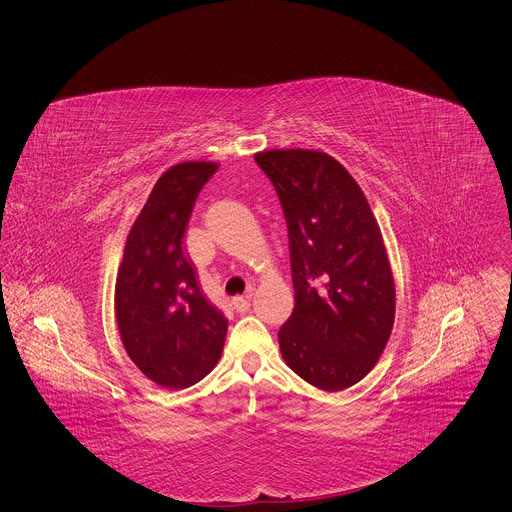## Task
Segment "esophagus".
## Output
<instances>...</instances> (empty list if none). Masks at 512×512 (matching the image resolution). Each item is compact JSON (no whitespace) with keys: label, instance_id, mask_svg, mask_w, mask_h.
I'll return each instance as SVG.
<instances>
[{"label":"esophagus","instance_id":"34e87169","mask_svg":"<svg viewBox=\"0 0 512 512\" xmlns=\"http://www.w3.org/2000/svg\"><path fill=\"white\" fill-rule=\"evenodd\" d=\"M249 301H251V289L245 295H241V297H233L231 305H233V309L237 313H245V311H249Z\"/></svg>","mask_w":512,"mask_h":512}]
</instances>
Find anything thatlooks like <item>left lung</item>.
<instances>
[{
	"mask_svg": "<svg viewBox=\"0 0 512 512\" xmlns=\"http://www.w3.org/2000/svg\"><path fill=\"white\" fill-rule=\"evenodd\" d=\"M289 229L295 309L279 329L285 363L323 391L359 383L395 321V283L371 207L331 155L275 149L255 155Z\"/></svg>",
	"mask_w": 512,
	"mask_h": 512,
	"instance_id": "obj_1",
	"label": "left lung"
}]
</instances>
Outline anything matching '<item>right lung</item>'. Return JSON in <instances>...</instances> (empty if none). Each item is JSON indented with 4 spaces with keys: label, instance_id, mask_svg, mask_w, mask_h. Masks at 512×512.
I'll return each mask as SVG.
<instances>
[{
    "label": "right lung",
    "instance_id": "obj_1",
    "mask_svg": "<svg viewBox=\"0 0 512 512\" xmlns=\"http://www.w3.org/2000/svg\"><path fill=\"white\" fill-rule=\"evenodd\" d=\"M217 163L187 161L167 169L135 219L115 283L123 347L161 387L185 389L219 361L227 319L199 291L183 235L195 199Z\"/></svg>",
    "mask_w": 512,
    "mask_h": 512
}]
</instances>
